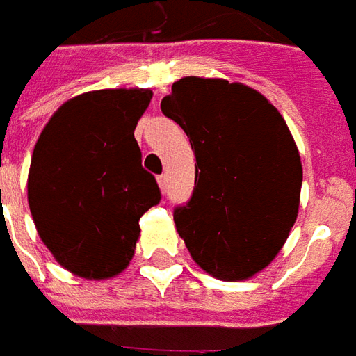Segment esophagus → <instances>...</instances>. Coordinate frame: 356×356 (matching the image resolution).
Wrapping results in <instances>:
<instances>
[{
	"label": "esophagus",
	"mask_w": 356,
	"mask_h": 356,
	"mask_svg": "<svg viewBox=\"0 0 356 356\" xmlns=\"http://www.w3.org/2000/svg\"><path fill=\"white\" fill-rule=\"evenodd\" d=\"M158 185L162 188V193H165V186H168V175H158Z\"/></svg>",
	"instance_id": "1"
}]
</instances>
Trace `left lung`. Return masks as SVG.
Instances as JSON below:
<instances>
[{
	"instance_id": "8db88e82",
	"label": "left lung",
	"mask_w": 356,
	"mask_h": 356,
	"mask_svg": "<svg viewBox=\"0 0 356 356\" xmlns=\"http://www.w3.org/2000/svg\"><path fill=\"white\" fill-rule=\"evenodd\" d=\"M196 156L191 200L173 221L193 259L221 280H242L275 259L296 223L303 181L293 137L255 89L188 76L162 99Z\"/></svg>"
}]
</instances>
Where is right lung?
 Returning <instances> with one entry per match:
<instances>
[{
    "instance_id": "obj_1",
    "label": "right lung",
    "mask_w": 356,
    "mask_h": 356,
    "mask_svg": "<svg viewBox=\"0 0 356 356\" xmlns=\"http://www.w3.org/2000/svg\"><path fill=\"white\" fill-rule=\"evenodd\" d=\"M150 99V89L78 95L53 114L35 143L30 211L43 244L74 275L108 278L124 270L139 219L162 200L133 135Z\"/></svg>"
}]
</instances>
